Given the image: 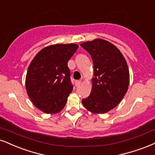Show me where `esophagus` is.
Returning <instances> with one entry per match:
<instances>
[{"label": "esophagus", "instance_id": "34e87169", "mask_svg": "<svg viewBox=\"0 0 155 155\" xmlns=\"http://www.w3.org/2000/svg\"><path fill=\"white\" fill-rule=\"evenodd\" d=\"M81 81H75L74 82V85H75V86H79L80 85H81Z\"/></svg>", "mask_w": 155, "mask_h": 155}]
</instances>
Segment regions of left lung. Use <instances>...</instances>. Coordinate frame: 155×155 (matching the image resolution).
I'll return each instance as SVG.
<instances>
[{"mask_svg": "<svg viewBox=\"0 0 155 155\" xmlns=\"http://www.w3.org/2000/svg\"><path fill=\"white\" fill-rule=\"evenodd\" d=\"M81 46L91 54L94 68L91 93L82 103L89 111L105 114L115 108L127 92V61L116 46L104 39H94Z\"/></svg>", "mask_w": 155, "mask_h": 155, "instance_id": "8db88e82", "label": "left lung"}]
</instances>
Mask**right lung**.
Masks as SVG:
<instances>
[{"mask_svg":"<svg viewBox=\"0 0 155 155\" xmlns=\"http://www.w3.org/2000/svg\"><path fill=\"white\" fill-rule=\"evenodd\" d=\"M78 49L75 44L48 46L30 63L26 77L27 94L46 114H57L65 106L73 88L68 62Z\"/></svg>","mask_w":155,"mask_h":155,"instance_id":"add662e5","label":"right lung"}]
</instances>
